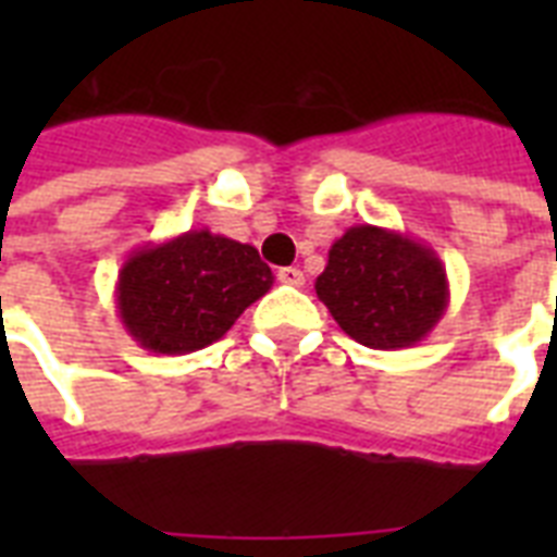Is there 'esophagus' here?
I'll return each mask as SVG.
<instances>
[{
	"mask_svg": "<svg viewBox=\"0 0 557 557\" xmlns=\"http://www.w3.org/2000/svg\"><path fill=\"white\" fill-rule=\"evenodd\" d=\"M277 280H280V283H286V286H304V283H306L304 271L295 269V265H286V269H280Z\"/></svg>",
	"mask_w": 557,
	"mask_h": 557,
	"instance_id": "obj_1",
	"label": "esophagus"
}]
</instances>
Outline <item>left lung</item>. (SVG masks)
<instances>
[{
  "label": "left lung",
  "mask_w": 557,
  "mask_h": 557,
  "mask_svg": "<svg viewBox=\"0 0 557 557\" xmlns=\"http://www.w3.org/2000/svg\"><path fill=\"white\" fill-rule=\"evenodd\" d=\"M314 292L341 330L370 349L416 347L450 300L440 253L379 225L349 227L332 243Z\"/></svg>",
  "instance_id": "8db88e82"
}]
</instances>
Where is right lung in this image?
Instances as JSON below:
<instances>
[{"mask_svg": "<svg viewBox=\"0 0 557 557\" xmlns=\"http://www.w3.org/2000/svg\"><path fill=\"white\" fill-rule=\"evenodd\" d=\"M271 283L274 274L253 245L208 227L185 231L126 257L117 271V318L138 347L187 356L222 338Z\"/></svg>", "mask_w": 557, "mask_h": 557, "instance_id": "add662e5", "label": "right lung"}]
</instances>
